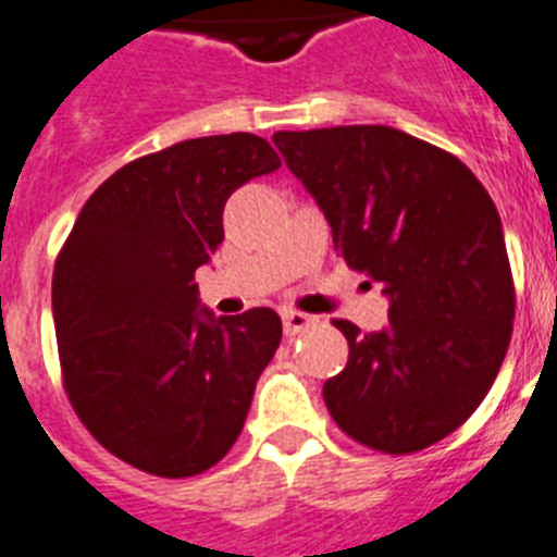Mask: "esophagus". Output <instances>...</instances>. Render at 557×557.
<instances>
[{
  "mask_svg": "<svg viewBox=\"0 0 557 557\" xmlns=\"http://www.w3.org/2000/svg\"><path fill=\"white\" fill-rule=\"evenodd\" d=\"M313 322H315L313 315L299 313V310H285V313H283V330H285V335H299V333H305V330H308Z\"/></svg>",
  "mask_w": 557,
  "mask_h": 557,
  "instance_id": "obj_1",
  "label": "esophagus"
}]
</instances>
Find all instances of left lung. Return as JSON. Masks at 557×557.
<instances>
[{"label":"left lung","instance_id":"obj_1","mask_svg":"<svg viewBox=\"0 0 557 557\" xmlns=\"http://www.w3.org/2000/svg\"><path fill=\"white\" fill-rule=\"evenodd\" d=\"M285 166L333 230L335 252L383 285L388 324L347 335L324 383L341 430L388 455L447 438L478 410L513 330L499 213L455 154L383 124L274 133Z\"/></svg>","mask_w":557,"mask_h":557}]
</instances>
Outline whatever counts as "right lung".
<instances>
[{
	"mask_svg": "<svg viewBox=\"0 0 557 557\" xmlns=\"http://www.w3.org/2000/svg\"><path fill=\"white\" fill-rule=\"evenodd\" d=\"M277 166L260 135L191 138L110 174L79 210L52 277L60 366L85 428L135 469L205 472L247 422L283 322L216 315L194 272L224 242L230 194Z\"/></svg>",
	"mask_w": 557,
	"mask_h": 557,
	"instance_id": "1",
	"label": "right lung"
}]
</instances>
